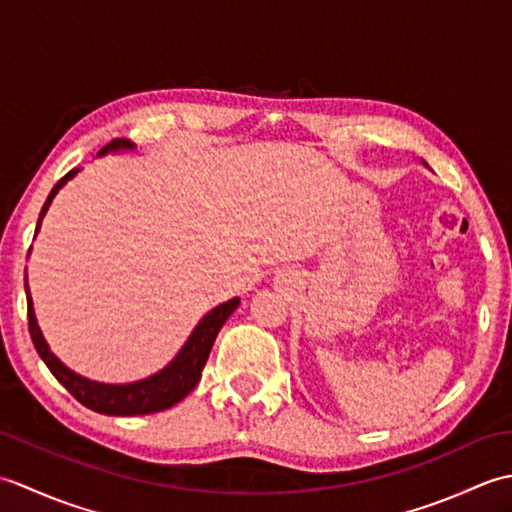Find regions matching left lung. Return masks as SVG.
<instances>
[{"instance_id":"obj_1","label":"left lung","mask_w":512,"mask_h":512,"mask_svg":"<svg viewBox=\"0 0 512 512\" xmlns=\"http://www.w3.org/2000/svg\"><path fill=\"white\" fill-rule=\"evenodd\" d=\"M422 165H427V162H422Z\"/></svg>"}]
</instances>
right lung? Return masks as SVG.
Masks as SVG:
<instances>
[{"label": "right lung", "mask_w": 512, "mask_h": 512, "mask_svg": "<svg viewBox=\"0 0 512 512\" xmlns=\"http://www.w3.org/2000/svg\"><path fill=\"white\" fill-rule=\"evenodd\" d=\"M134 149H136L134 143H129L125 138H116L110 145H105L99 151V158L105 154H116V151H134ZM76 173H79V169H72L70 173H65L57 184H54V189L50 191L48 200L39 213L35 237L41 228L43 215H46L50 209L54 195H57L65 184L76 176ZM26 297H28V330L32 336V343H35V350L41 356V361L48 365L52 376L57 378L59 383L81 402V405H85L96 413H105V416H145V413H156V411L178 405V402L187 394H191L195 385L200 383L202 369L206 365V358L211 354L217 332L222 330L226 319L231 317L235 308L239 306V297H233L206 312L198 321V325L193 328V332L189 334V339L180 347V352L173 356L171 361L160 369V372L151 374L147 378L134 380V383L114 385V383H99V380L85 378L81 374H76L74 369H70L65 363H61L41 334V328L35 317V306H32L28 277H26Z\"/></svg>", "instance_id": "add662e5"}]
</instances>
